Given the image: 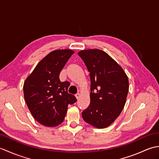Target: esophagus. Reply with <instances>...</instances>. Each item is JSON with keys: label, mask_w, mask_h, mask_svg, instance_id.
Segmentation results:
<instances>
[{"label": "esophagus", "mask_w": 159, "mask_h": 159, "mask_svg": "<svg viewBox=\"0 0 159 159\" xmlns=\"http://www.w3.org/2000/svg\"><path fill=\"white\" fill-rule=\"evenodd\" d=\"M75 96H76V98L77 99H79L80 97V94L79 93H77L76 95H75Z\"/></svg>", "instance_id": "34e87169"}]
</instances>
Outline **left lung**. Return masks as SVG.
I'll return each instance as SVG.
<instances>
[{"instance_id": "left-lung-1", "label": "left lung", "mask_w": 159, "mask_h": 159, "mask_svg": "<svg viewBox=\"0 0 159 159\" xmlns=\"http://www.w3.org/2000/svg\"><path fill=\"white\" fill-rule=\"evenodd\" d=\"M89 72L90 104L82 113L83 120L97 128L112 124L122 111L129 89L128 79L119 64L99 49L78 52Z\"/></svg>"}]
</instances>
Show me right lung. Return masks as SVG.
<instances>
[{
    "label": "right lung",
    "mask_w": 159,
    "mask_h": 159,
    "mask_svg": "<svg viewBox=\"0 0 159 159\" xmlns=\"http://www.w3.org/2000/svg\"><path fill=\"white\" fill-rule=\"evenodd\" d=\"M74 51L50 52L36 66L24 83V96L33 117L43 126H57L65 118L68 104L76 102L67 93L68 81L61 82L59 74Z\"/></svg>",
    "instance_id": "add662e5"
}]
</instances>
